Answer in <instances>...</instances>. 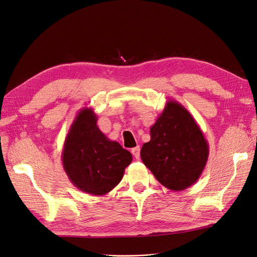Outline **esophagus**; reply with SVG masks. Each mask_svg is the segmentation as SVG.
<instances>
[{"label": "esophagus", "instance_id": "1", "mask_svg": "<svg viewBox=\"0 0 257 257\" xmlns=\"http://www.w3.org/2000/svg\"><path fill=\"white\" fill-rule=\"evenodd\" d=\"M132 153H133L134 158H135L136 160H138L139 157H141V147L137 146V147L133 148V149H132Z\"/></svg>", "mask_w": 257, "mask_h": 257}]
</instances>
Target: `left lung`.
Listing matches in <instances>:
<instances>
[{
  "label": "left lung",
  "instance_id": "left-lung-1",
  "mask_svg": "<svg viewBox=\"0 0 257 257\" xmlns=\"http://www.w3.org/2000/svg\"><path fill=\"white\" fill-rule=\"evenodd\" d=\"M150 136L141 157L162 185L183 191L198 180L207 164L209 145L188 109L168 100L151 126Z\"/></svg>",
  "mask_w": 257,
  "mask_h": 257
}]
</instances>
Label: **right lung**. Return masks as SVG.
I'll return each mask as SVG.
<instances>
[{"instance_id":"1","label":"right lung","mask_w":257,"mask_h":257,"mask_svg":"<svg viewBox=\"0 0 257 257\" xmlns=\"http://www.w3.org/2000/svg\"><path fill=\"white\" fill-rule=\"evenodd\" d=\"M92 108L75 116L62 151V164L71 182L80 191L102 196L119 184L133 158L97 126Z\"/></svg>"}]
</instances>
